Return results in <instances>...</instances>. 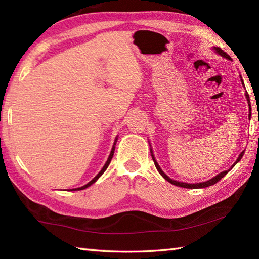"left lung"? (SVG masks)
Returning a JSON list of instances; mask_svg holds the SVG:
<instances>
[{
    "instance_id": "1",
    "label": "left lung",
    "mask_w": 259,
    "mask_h": 259,
    "mask_svg": "<svg viewBox=\"0 0 259 259\" xmlns=\"http://www.w3.org/2000/svg\"><path fill=\"white\" fill-rule=\"evenodd\" d=\"M214 50H216V52H217L218 54H221L222 57L226 58V59H228V60H232V58H230V57L228 56V54H227L226 52L223 51L221 48H214ZM241 81H243V80H241ZM243 84H244V82H243ZM246 98H247V101H248V104H249V106H250L249 96H248V93H247V92H246ZM250 114H251V108L249 107V117H250ZM244 152H245V151H243V152L240 153L239 157L237 158V160H236L235 164L237 163V162L240 160V159H241V157L244 156ZM151 156H152V153H151ZM152 159H153V162H155V166H156L157 170H158V171H159V174H160V175L162 176V177H163L164 179H166L167 181H169L170 184H172V185H175V186H178V187H183V188H190V189H192V188H206V187H209V186H212V185H214V184H216V183H218V181L221 180V179L224 177V176H226V175L228 174L229 170L232 169V168L235 166V164H234V166H233L232 168H230L229 170H226V171H223V172H221V174H219V175H217L216 177H213L212 179L208 180V181H205V183H200V184H186V183H179V181H176V180L170 179V178L168 177V176H167L166 174H164V172L162 171V170L160 169V167H159V164H158V163H157V161L155 160V158H153V156H152Z\"/></svg>"
}]
</instances>
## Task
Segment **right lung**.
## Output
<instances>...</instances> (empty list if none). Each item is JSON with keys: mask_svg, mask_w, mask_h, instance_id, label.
I'll use <instances>...</instances> for the list:
<instances>
[{"mask_svg": "<svg viewBox=\"0 0 259 259\" xmlns=\"http://www.w3.org/2000/svg\"><path fill=\"white\" fill-rule=\"evenodd\" d=\"M114 145H115V142H114ZM113 152H114V146L112 147V150H111V152H110V156H109V158H108V160H107L106 164H104V166H103V168L101 169V171L99 172V174L96 176V177L90 181V183H88V184L84 185L83 187H81V188H75V189H73V190H82V189H85V188H88V187H89V186H91L93 183H96V180H97L99 177H100V176H101L104 171H106V169L108 168V166L110 164V161H111V159H112V157H113Z\"/></svg>", "mask_w": 259, "mask_h": 259, "instance_id": "add662e5", "label": "right lung"}]
</instances>
